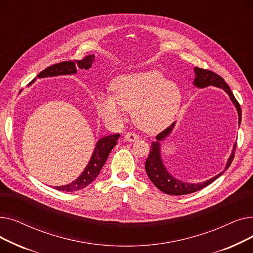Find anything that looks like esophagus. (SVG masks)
Returning <instances> with one entry per match:
<instances>
[{
  "label": "esophagus",
  "instance_id": "1",
  "mask_svg": "<svg viewBox=\"0 0 253 253\" xmlns=\"http://www.w3.org/2000/svg\"><path fill=\"white\" fill-rule=\"evenodd\" d=\"M138 139H139V136L137 134H135L134 132H128V133L125 135V140H127L129 142H134Z\"/></svg>",
  "mask_w": 253,
  "mask_h": 253
}]
</instances>
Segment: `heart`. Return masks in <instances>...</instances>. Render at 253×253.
I'll return each instance as SVG.
<instances>
[{
	"instance_id": "heart-1",
	"label": "heart",
	"mask_w": 253,
	"mask_h": 253,
	"mask_svg": "<svg viewBox=\"0 0 253 253\" xmlns=\"http://www.w3.org/2000/svg\"><path fill=\"white\" fill-rule=\"evenodd\" d=\"M112 96L99 94L96 108L110 124L122 122L124 110L133 112L136 125L147 132L167 127L181 101L178 87L158 71H143L118 76L111 82Z\"/></svg>"
}]
</instances>
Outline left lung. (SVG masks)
<instances>
[{
	"mask_svg": "<svg viewBox=\"0 0 253 253\" xmlns=\"http://www.w3.org/2000/svg\"><path fill=\"white\" fill-rule=\"evenodd\" d=\"M195 74L196 78L194 80V85L197 86L198 88H205L208 86H215L218 88L223 89L225 92L228 93L231 100L233 101L234 105L236 106L238 116H239V125L241 123V108L240 104L237 101L235 98L232 90L230 89L229 85L224 82V80L218 76L217 74L211 72L209 70H204L200 68H195ZM174 124H171L168 128L163 130L161 133H159L156 136L157 141L152 142L151 145V150H150V155L145 161V171H147V174L151 181L156 185V187L160 190L161 192L168 194V195H174V196H180V195H187L191 193H195L199 190H201L205 187H207L208 184L213 182L215 179H217L223 172L227 170L233 160H234V155L236 151V143L234 145V150L232 152L231 157L229 158L228 163L225 165V168L222 172L215 175L214 177H212L204 182L200 183H187L183 182L181 180H178L172 176L169 172L167 171L166 167L163 164V161L161 159V153H160V141H162L165 137H167L170 133L172 129L174 127Z\"/></svg>",
	"mask_w": 253,
	"mask_h": 253,
	"instance_id": "8db88e82",
	"label": "left lung"
}]
</instances>
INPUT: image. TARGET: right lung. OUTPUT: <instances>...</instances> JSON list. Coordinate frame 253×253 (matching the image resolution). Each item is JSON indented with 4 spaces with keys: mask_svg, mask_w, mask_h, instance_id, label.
Instances as JSON below:
<instances>
[{
    "mask_svg": "<svg viewBox=\"0 0 253 253\" xmlns=\"http://www.w3.org/2000/svg\"><path fill=\"white\" fill-rule=\"evenodd\" d=\"M94 60V55H87L81 60H69L63 61L59 63H55L49 68L45 69L40 73L37 78H47V77H55V76H61V75H73L77 73V69L81 70H88L91 68V65ZM34 79L33 82H35ZM120 137V134H114V135H108L104 136L101 139H99L95 145L94 152H93L89 163L87 164L86 168L82 172V174L80 175L76 180H74L72 183L60 185V187H55L54 189L62 192H76L79 190H82L86 188L88 184H90L93 180H94L99 172L104 165L105 161L108 160V157L111 153V151L114 149L115 145L117 144V140Z\"/></svg>",
    "mask_w": 253,
    "mask_h": 253,
    "instance_id": "1",
    "label": "right lung"
}]
</instances>
